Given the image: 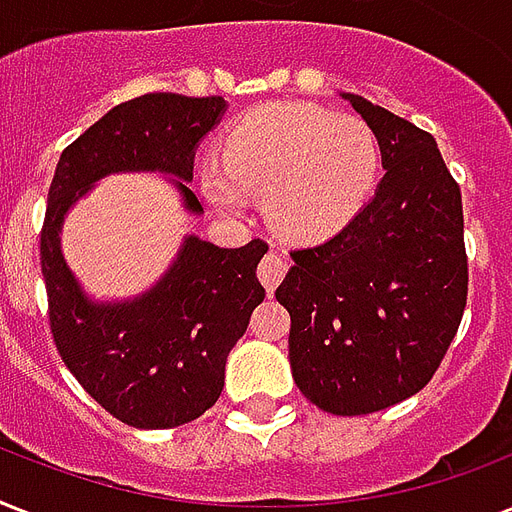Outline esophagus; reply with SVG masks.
<instances>
[{"mask_svg": "<svg viewBox=\"0 0 512 512\" xmlns=\"http://www.w3.org/2000/svg\"><path fill=\"white\" fill-rule=\"evenodd\" d=\"M289 271V263H287V257L279 255V252H268V255L260 260V265H257V279L263 281V287L268 295H273V289L279 287L281 279L287 276Z\"/></svg>", "mask_w": 512, "mask_h": 512, "instance_id": "esophagus-1", "label": "esophagus"}]
</instances>
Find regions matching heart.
Segmentation results:
<instances>
[{
    "label": "heart",
    "instance_id": "b5f03b06",
    "mask_svg": "<svg viewBox=\"0 0 512 512\" xmlns=\"http://www.w3.org/2000/svg\"><path fill=\"white\" fill-rule=\"evenodd\" d=\"M380 172V143L361 119L319 106L268 103L225 132L220 164L201 170L217 207L239 212L241 193L265 196V215L297 241L335 236L353 220Z\"/></svg>",
    "mask_w": 512,
    "mask_h": 512
}]
</instances>
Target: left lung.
Here are the masks:
<instances>
[{"mask_svg": "<svg viewBox=\"0 0 512 512\" xmlns=\"http://www.w3.org/2000/svg\"><path fill=\"white\" fill-rule=\"evenodd\" d=\"M380 140L377 193L332 239L292 249L276 289L289 311L297 388L340 417L420 393L468 303L462 193L433 135L345 95Z\"/></svg>", "mask_w": 512, "mask_h": 512, "instance_id": "8db88e82", "label": "left lung"}]
</instances>
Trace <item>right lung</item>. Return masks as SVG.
Listing matches in <instances>:
<instances>
[{
  "mask_svg": "<svg viewBox=\"0 0 512 512\" xmlns=\"http://www.w3.org/2000/svg\"><path fill=\"white\" fill-rule=\"evenodd\" d=\"M223 111L220 95L151 92L119 103L60 154L47 193L39 260L52 340L79 385L132 428H177L220 398L225 358L265 297L255 268L268 244L252 239L239 249H220L191 236L148 295L124 305H92L63 263L60 223L108 172L159 170L191 180L193 151ZM177 188L188 209L201 212L196 193L185 183Z\"/></svg>",
  "mask_w": 512,
  "mask_h": 512,
  "instance_id": "1",
  "label": "right lung"
}]
</instances>
